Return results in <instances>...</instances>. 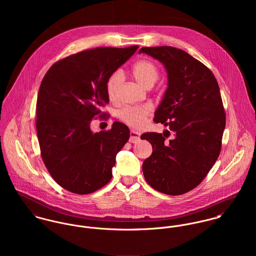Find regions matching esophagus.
Masks as SVG:
<instances>
[{"mask_svg": "<svg viewBox=\"0 0 256 256\" xmlns=\"http://www.w3.org/2000/svg\"><path fill=\"white\" fill-rule=\"evenodd\" d=\"M140 141V135L138 132L134 131V130H131L130 131V139H129V142L130 143H137Z\"/></svg>", "mask_w": 256, "mask_h": 256, "instance_id": "esophagus-1", "label": "esophagus"}]
</instances>
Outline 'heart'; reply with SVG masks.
I'll return each instance as SVG.
<instances>
[{
	"mask_svg": "<svg viewBox=\"0 0 256 256\" xmlns=\"http://www.w3.org/2000/svg\"><path fill=\"white\" fill-rule=\"evenodd\" d=\"M132 74L135 80L142 86H152L158 78V72L154 64L148 60H140L132 67ZM120 82V74H113L106 82V96L110 100L115 98L116 90ZM152 108L148 104L140 106H127L118 112L121 121L133 128H141L150 116Z\"/></svg>",
	"mask_w": 256,
	"mask_h": 256,
	"instance_id": "heart-1",
	"label": "heart"
}]
</instances>
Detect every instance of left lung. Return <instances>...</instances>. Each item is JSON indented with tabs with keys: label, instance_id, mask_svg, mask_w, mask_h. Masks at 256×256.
Segmentation results:
<instances>
[{
	"label": "left lung",
	"instance_id": "8db88e82",
	"mask_svg": "<svg viewBox=\"0 0 256 256\" xmlns=\"http://www.w3.org/2000/svg\"><path fill=\"white\" fill-rule=\"evenodd\" d=\"M139 53L160 62L168 74L154 121L168 130L164 136L150 132L141 136L152 146L143 162V174L154 189L182 195L200 184L219 156L226 127L219 84L205 65L182 49L143 47ZM166 132L174 134L168 142Z\"/></svg>",
	"mask_w": 256,
	"mask_h": 256
}]
</instances>
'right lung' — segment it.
Wrapping results in <instances>:
<instances>
[{
    "label": "right lung",
    "instance_id": "add662e5",
    "mask_svg": "<svg viewBox=\"0 0 256 256\" xmlns=\"http://www.w3.org/2000/svg\"><path fill=\"white\" fill-rule=\"evenodd\" d=\"M138 49L98 47L56 62L44 76L37 98V137L53 180L68 191L88 194L110 182L116 154L130 138L114 122L94 133L90 122L110 102L106 82Z\"/></svg>",
    "mask_w": 256,
    "mask_h": 256
}]
</instances>
